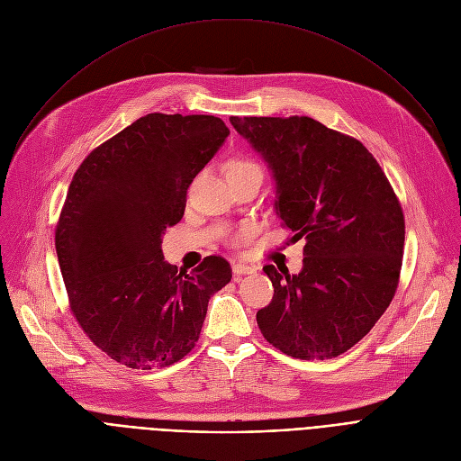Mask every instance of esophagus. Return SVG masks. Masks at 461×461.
I'll use <instances>...</instances> for the list:
<instances>
[{
    "label": "esophagus",
    "mask_w": 461,
    "mask_h": 461,
    "mask_svg": "<svg viewBox=\"0 0 461 461\" xmlns=\"http://www.w3.org/2000/svg\"><path fill=\"white\" fill-rule=\"evenodd\" d=\"M258 269L252 267V265H247V263H235L233 265V275L235 276H243V275H252L256 273Z\"/></svg>",
    "instance_id": "34e87169"
}]
</instances>
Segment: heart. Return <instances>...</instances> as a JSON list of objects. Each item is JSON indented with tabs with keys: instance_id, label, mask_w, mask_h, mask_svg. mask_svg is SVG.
<instances>
[{
	"instance_id": "1",
	"label": "heart",
	"mask_w": 461,
	"mask_h": 461,
	"mask_svg": "<svg viewBox=\"0 0 461 461\" xmlns=\"http://www.w3.org/2000/svg\"><path fill=\"white\" fill-rule=\"evenodd\" d=\"M250 169H259V172H261V167H259L254 160H249V158H235V160L230 162L228 172H250ZM254 233H256V226H252V224H243V226H239L235 231L230 233L228 240H230V245L239 247V245H243L245 240H249Z\"/></svg>"
}]
</instances>
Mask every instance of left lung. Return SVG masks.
Masks as SVG:
<instances>
[{
  "mask_svg": "<svg viewBox=\"0 0 461 461\" xmlns=\"http://www.w3.org/2000/svg\"><path fill=\"white\" fill-rule=\"evenodd\" d=\"M230 121L271 167L282 226L306 240L299 275L263 267L275 295L258 312V327L289 357L342 355L396 294L405 240L396 194L365 145L316 119Z\"/></svg>",
  "mask_w": 461,
  "mask_h": 461,
  "instance_id": "8db88e82",
  "label": "left lung"
}]
</instances>
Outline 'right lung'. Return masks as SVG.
<instances>
[{
    "mask_svg": "<svg viewBox=\"0 0 461 461\" xmlns=\"http://www.w3.org/2000/svg\"><path fill=\"white\" fill-rule=\"evenodd\" d=\"M228 134L214 115L148 113L93 149L70 181L56 228L68 304L119 365L151 370L188 355L211 295L231 280L221 256L186 275L160 249L192 179Z\"/></svg>",
    "mask_w": 461,
    "mask_h": 461,
    "instance_id": "add662e5",
    "label": "right lung"
}]
</instances>
